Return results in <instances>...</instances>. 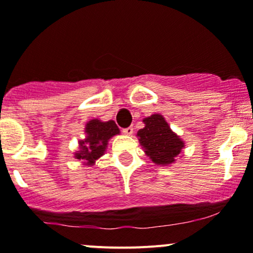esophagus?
Instances as JSON below:
<instances>
[{"label": "esophagus", "instance_id": "34e87169", "mask_svg": "<svg viewBox=\"0 0 253 253\" xmlns=\"http://www.w3.org/2000/svg\"><path fill=\"white\" fill-rule=\"evenodd\" d=\"M122 132H124L125 134H127V135H131V134H133V127L132 126H129V127H126V128H124L122 129Z\"/></svg>", "mask_w": 253, "mask_h": 253}]
</instances>
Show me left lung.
I'll return each mask as SVG.
<instances>
[{
	"label": "left lung",
	"instance_id": "1",
	"mask_svg": "<svg viewBox=\"0 0 253 253\" xmlns=\"http://www.w3.org/2000/svg\"><path fill=\"white\" fill-rule=\"evenodd\" d=\"M144 128L139 129L137 135L145 154L158 165H169L174 162L184 144L177 134L169 128V124L159 114L143 120Z\"/></svg>",
	"mask_w": 253,
	"mask_h": 253
}]
</instances>
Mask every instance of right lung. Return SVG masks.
<instances>
[{"mask_svg": "<svg viewBox=\"0 0 253 253\" xmlns=\"http://www.w3.org/2000/svg\"><path fill=\"white\" fill-rule=\"evenodd\" d=\"M119 128L114 121L102 122L91 120L86 126V139L80 142L81 150L75 154L76 159L84 160L86 165H93L99 156L104 154L108 140L113 135L119 134Z\"/></svg>", "mask_w": 253, "mask_h": 253, "instance_id": "1", "label": "right lung"}]
</instances>
